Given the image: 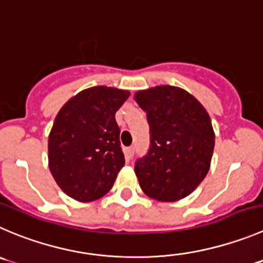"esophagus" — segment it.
<instances>
[{
    "mask_svg": "<svg viewBox=\"0 0 263 263\" xmlns=\"http://www.w3.org/2000/svg\"><path fill=\"white\" fill-rule=\"evenodd\" d=\"M125 155H126V159L127 160L133 159L134 147H126V148H125Z\"/></svg>",
    "mask_w": 263,
    "mask_h": 263,
    "instance_id": "esophagus-1",
    "label": "esophagus"
}]
</instances>
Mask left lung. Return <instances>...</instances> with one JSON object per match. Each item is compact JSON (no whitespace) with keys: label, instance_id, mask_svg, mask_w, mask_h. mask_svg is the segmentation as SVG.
Listing matches in <instances>:
<instances>
[{"label":"left lung","instance_id":"1","mask_svg":"<svg viewBox=\"0 0 263 263\" xmlns=\"http://www.w3.org/2000/svg\"><path fill=\"white\" fill-rule=\"evenodd\" d=\"M147 114L151 146L134 172L142 191L157 201L189 196L208 174L214 130L201 103L189 91L160 85L134 94Z\"/></svg>","mask_w":263,"mask_h":263}]
</instances>
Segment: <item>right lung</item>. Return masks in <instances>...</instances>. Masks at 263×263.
Here are the masks:
<instances>
[{
  "label": "right lung",
  "instance_id": "add662e5",
  "mask_svg": "<svg viewBox=\"0 0 263 263\" xmlns=\"http://www.w3.org/2000/svg\"><path fill=\"white\" fill-rule=\"evenodd\" d=\"M129 90L85 89L61 108L49 134V169L64 194L81 202L101 199L125 165L115 114Z\"/></svg>",
  "mask_w": 263,
  "mask_h": 263
}]
</instances>
